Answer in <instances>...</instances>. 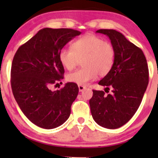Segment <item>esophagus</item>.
I'll return each instance as SVG.
<instances>
[{
  "label": "esophagus",
  "instance_id": "34e87169",
  "mask_svg": "<svg viewBox=\"0 0 158 158\" xmlns=\"http://www.w3.org/2000/svg\"><path fill=\"white\" fill-rule=\"evenodd\" d=\"M79 91L80 92H81V91H83V90H84L85 89H86V87L85 86H84V85H79Z\"/></svg>",
  "mask_w": 158,
  "mask_h": 158
}]
</instances>
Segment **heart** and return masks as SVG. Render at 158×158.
<instances>
[{"label":"heart","instance_id":"obj_1","mask_svg":"<svg viewBox=\"0 0 158 158\" xmlns=\"http://www.w3.org/2000/svg\"><path fill=\"white\" fill-rule=\"evenodd\" d=\"M61 64L71 70L80 60L83 68L67 76L70 82L84 85L93 81L98 74L104 77L110 71L115 61V50L111 43L99 36L87 34L76 40L72 49L64 48L59 53Z\"/></svg>","mask_w":158,"mask_h":158}]
</instances>
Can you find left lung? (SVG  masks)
<instances>
[{"label":"left lung","mask_w":158,"mask_h":158,"mask_svg":"<svg viewBox=\"0 0 158 158\" xmlns=\"http://www.w3.org/2000/svg\"><path fill=\"white\" fill-rule=\"evenodd\" d=\"M97 32L109 38L115 50V61L110 71L99 85L105 91L93 90L90 99L92 117L100 126L115 129L132 118L138 109L148 83L147 61L140 48L114 30Z\"/></svg>","instance_id":"left-lung-1"}]
</instances>
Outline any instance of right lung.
Wrapping results in <instances>:
<instances>
[{"instance_id":"right-lung-1","label":"right lung","mask_w":158,"mask_h":158,"mask_svg":"<svg viewBox=\"0 0 158 158\" xmlns=\"http://www.w3.org/2000/svg\"><path fill=\"white\" fill-rule=\"evenodd\" d=\"M80 34L73 29L44 28L21 45L14 56L12 93L23 114L37 126L52 129L70 117L71 105L79 93L78 85L68 82L55 91L50 88L64 78L59 51Z\"/></svg>"}]
</instances>
